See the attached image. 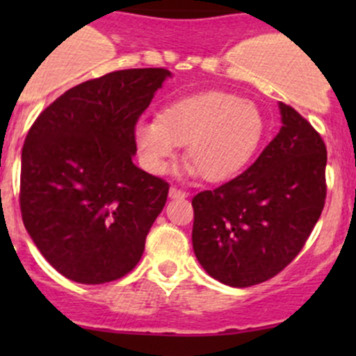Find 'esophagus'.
Listing matches in <instances>:
<instances>
[{
	"instance_id": "1",
	"label": "esophagus",
	"mask_w": 356,
	"mask_h": 356,
	"mask_svg": "<svg viewBox=\"0 0 356 356\" xmlns=\"http://www.w3.org/2000/svg\"><path fill=\"white\" fill-rule=\"evenodd\" d=\"M168 196H170L172 200H182V198H188V193L181 191V189L177 188H170L168 189Z\"/></svg>"
}]
</instances>
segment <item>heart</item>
<instances>
[{
    "mask_svg": "<svg viewBox=\"0 0 356 356\" xmlns=\"http://www.w3.org/2000/svg\"><path fill=\"white\" fill-rule=\"evenodd\" d=\"M264 131V115L253 102L207 91L170 103L158 118L138 120L132 138L152 174H165L177 146H186V172L215 184L236 177L250 163Z\"/></svg>",
    "mask_w": 356,
    "mask_h": 356,
    "instance_id": "heart-1",
    "label": "heart"
}]
</instances>
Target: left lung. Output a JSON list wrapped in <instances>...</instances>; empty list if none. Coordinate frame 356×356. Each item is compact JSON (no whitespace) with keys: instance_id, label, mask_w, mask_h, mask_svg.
<instances>
[{"instance_id":"8db88e82","label":"left lung","mask_w":356,"mask_h":356,"mask_svg":"<svg viewBox=\"0 0 356 356\" xmlns=\"http://www.w3.org/2000/svg\"><path fill=\"white\" fill-rule=\"evenodd\" d=\"M281 131L253 165L193 198V250L208 275L248 288L301 251L325 203L327 152L318 132L279 103Z\"/></svg>"}]
</instances>
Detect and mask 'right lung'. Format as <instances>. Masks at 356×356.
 I'll return each instance as SVG.
<instances>
[{
  "mask_svg": "<svg viewBox=\"0 0 356 356\" xmlns=\"http://www.w3.org/2000/svg\"><path fill=\"white\" fill-rule=\"evenodd\" d=\"M172 74L129 68L82 82L48 106L25 138L20 210L53 268L105 284L138 265L168 184L132 163V131Z\"/></svg>",
  "mask_w": 356,
  "mask_h": 356,
  "instance_id": "right-lung-1",
  "label": "right lung"
}]
</instances>
